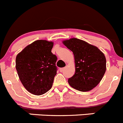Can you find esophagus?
I'll list each match as a JSON object with an SVG mask.
<instances>
[{
	"instance_id": "obj_1",
	"label": "esophagus",
	"mask_w": 123,
	"mask_h": 123,
	"mask_svg": "<svg viewBox=\"0 0 123 123\" xmlns=\"http://www.w3.org/2000/svg\"><path fill=\"white\" fill-rule=\"evenodd\" d=\"M64 69H65V68H60L59 70H60V72H63V70H64Z\"/></svg>"
}]
</instances>
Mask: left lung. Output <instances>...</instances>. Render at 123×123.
Masks as SVG:
<instances>
[{"instance_id":"left-lung-1","label":"left lung","mask_w":123,"mask_h":123,"mask_svg":"<svg viewBox=\"0 0 123 123\" xmlns=\"http://www.w3.org/2000/svg\"><path fill=\"white\" fill-rule=\"evenodd\" d=\"M74 56L75 73L68 79L73 88L87 92L98 85L106 71V58L97 47L82 40L71 38L63 41Z\"/></svg>"}]
</instances>
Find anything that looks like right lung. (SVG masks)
<instances>
[{
	"label": "right lung",
	"instance_id": "1",
	"mask_svg": "<svg viewBox=\"0 0 123 123\" xmlns=\"http://www.w3.org/2000/svg\"><path fill=\"white\" fill-rule=\"evenodd\" d=\"M54 43L37 40L26 46L16 57V69L25 89L41 95L51 89L57 68V57L52 53Z\"/></svg>",
	"mask_w": 123,
	"mask_h": 123
}]
</instances>
